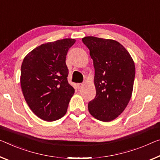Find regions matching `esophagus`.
I'll use <instances>...</instances> for the list:
<instances>
[{"mask_svg": "<svg viewBox=\"0 0 160 160\" xmlns=\"http://www.w3.org/2000/svg\"><path fill=\"white\" fill-rule=\"evenodd\" d=\"M77 86L78 89H80V88H82L83 87V83H77Z\"/></svg>", "mask_w": 160, "mask_h": 160, "instance_id": "34e87169", "label": "esophagus"}]
</instances>
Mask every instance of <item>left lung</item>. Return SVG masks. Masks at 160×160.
I'll return each instance as SVG.
<instances>
[{
	"label": "left lung",
	"instance_id": "8db88e82",
	"mask_svg": "<svg viewBox=\"0 0 160 160\" xmlns=\"http://www.w3.org/2000/svg\"><path fill=\"white\" fill-rule=\"evenodd\" d=\"M94 61L96 97L88 112L102 122H110L124 112L131 99L135 77L132 56L121 43L94 36L82 38Z\"/></svg>",
	"mask_w": 160,
	"mask_h": 160
}]
</instances>
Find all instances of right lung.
Masks as SVG:
<instances>
[{
  "instance_id": "add662e5",
  "label": "right lung",
  "mask_w": 160,
  "mask_h": 160,
  "mask_svg": "<svg viewBox=\"0 0 160 160\" xmlns=\"http://www.w3.org/2000/svg\"><path fill=\"white\" fill-rule=\"evenodd\" d=\"M75 39L41 44L24 58L21 87L31 111L40 119L53 122L64 116L74 88L68 82L67 52Z\"/></svg>"
}]
</instances>
